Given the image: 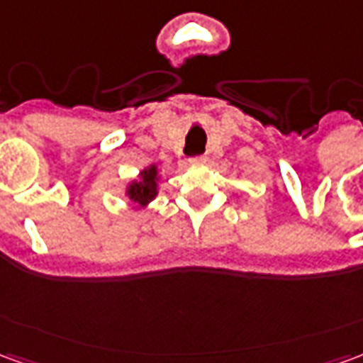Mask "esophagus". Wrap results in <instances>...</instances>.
<instances>
[{
  "label": "esophagus",
  "mask_w": 363,
  "mask_h": 363,
  "mask_svg": "<svg viewBox=\"0 0 363 363\" xmlns=\"http://www.w3.org/2000/svg\"><path fill=\"white\" fill-rule=\"evenodd\" d=\"M190 163H194V165H198V163H206V155H196V157L190 159Z\"/></svg>",
  "instance_id": "34e87169"
}]
</instances>
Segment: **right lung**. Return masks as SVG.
<instances>
[{
  "label": "right lung",
  "instance_id": "right-lung-1",
  "mask_svg": "<svg viewBox=\"0 0 363 363\" xmlns=\"http://www.w3.org/2000/svg\"><path fill=\"white\" fill-rule=\"evenodd\" d=\"M155 194H157V169L150 167L147 171H143L140 181L130 184L128 196H130V200L138 202V204H145Z\"/></svg>",
  "mask_w": 363,
  "mask_h": 363
}]
</instances>
